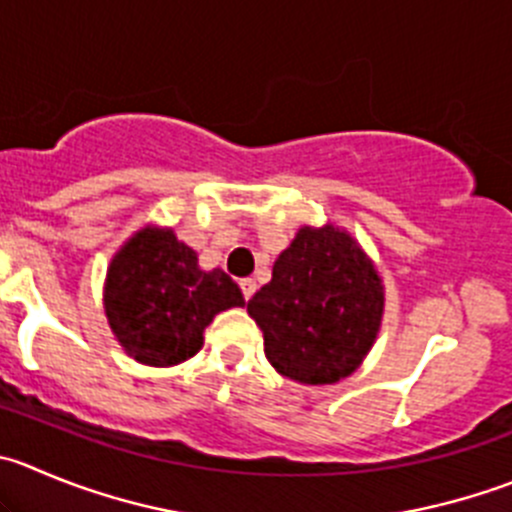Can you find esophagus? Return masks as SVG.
Here are the masks:
<instances>
[{"mask_svg": "<svg viewBox=\"0 0 512 512\" xmlns=\"http://www.w3.org/2000/svg\"><path fill=\"white\" fill-rule=\"evenodd\" d=\"M256 289H259V286H256V281L253 279H241V291H243V299H251L253 294H256Z\"/></svg>", "mask_w": 512, "mask_h": 512, "instance_id": "obj_1", "label": "esophagus"}]
</instances>
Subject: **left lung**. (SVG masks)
Returning a JSON list of instances; mask_svg holds the SVG:
<instances>
[{
  "label": "left lung",
  "instance_id": "obj_1",
  "mask_svg": "<svg viewBox=\"0 0 512 512\" xmlns=\"http://www.w3.org/2000/svg\"><path fill=\"white\" fill-rule=\"evenodd\" d=\"M271 367L301 384H334L377 339L384 286L372 259L342 228H299L274 274L248 301Z\"/></svg>",
  "mask_w": 512,
  "mask_h": 512
}]
</instances>
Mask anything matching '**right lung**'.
I'll use <instances>...</instances> for the list:
<instances>
[{
	"label": "right lung",
	"mask_w": 512,
	"mask_h": 512,
	"mask_svg": "<svg viewBox=\"0 0 512 512\" xmlns=\"http://www.w3.org/2000/svg\"><path fill=\"white\" fill-rule=\"evenodd\" d=\"M243 304L236 281L221 269L203 271L173 228H140L107 266V324L120 347L148 367L191 359L213 316Z\"/></svg>",
	"instance_id": "right-lung-1"
}]
</instances>
